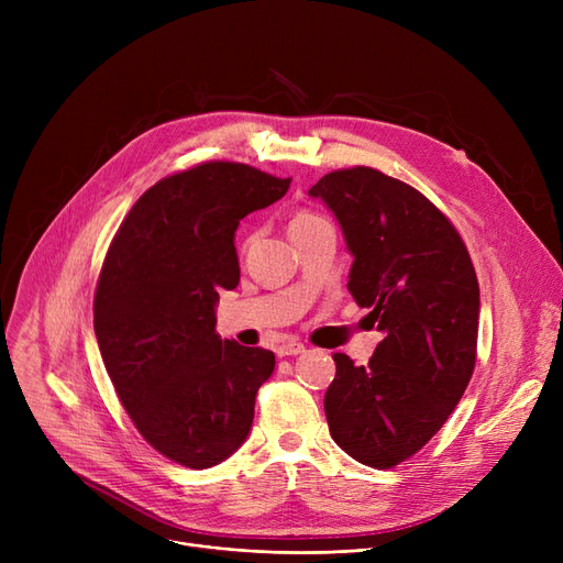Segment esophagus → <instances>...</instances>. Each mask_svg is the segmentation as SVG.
Segmentation results:
<instances>
[{
    "label": "esophagus",
    "instance_id": "obj_1",
    "mask_svg": "<svg viewBox=\"0 0 563 563\" xmlns=\"http://www.w3.org/2000/svg\"><path fill=\"white\" fill-rule=\"evenodd\" d=\"M303 351H306V346L301 342H297V340L280 342L278 349H276V353H278L280 358H285V356H299V353H303Z\"/></svg>",
    "mask_w": 563,
    "mask_h": 563
}]
</instances>
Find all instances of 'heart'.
<instances>
[{"instance_id": "1", "label": "heart", "mask_w": 563, "mask_h": 563, "mask_svg": "<svg viewBox=\"0 0 563 563\" xmlns=\"http://www.w3.org/2000/svg\"><path fill=\"white\" fill-rule=\"evenodd\" d=\"M327 225H331V223L323 219L321 214H317L312 210H299V212H294V217L289 221V234L294 236V234L310 232L314 228H327ZM253 240H255V234H246L244 236V240H242V253H246L251 249Z\"/></svg>"}]
</instances>
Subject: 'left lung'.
<instances>
[{"label": "left lung", "instance_id": "1", "mask_svg": "<svg viewBox=\"0 0 563 563\" xmlns=\"http://www.w3.org/2000/svg\"><path fill=\"white\" fill-rule=\"evenodd\" d=\"M308 194L335 214L353 255L346 287L383 333L367 365L333 353L329 429L351 459L395 467L448 422L475 372V266L427 196L376 168L333 170Z\"/></svg>", "mask_w": 563, "mask_h": 563}]
</instances>
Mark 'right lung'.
<instances>
[{"mask_svg":"<svg viewBox=\"0 0 563 563\" xmlns=\"http://www.w3.org/2000/svg\"><path fill=\"white\" fill-rule=\"evenodd\" d=\"M289 183L236 162L168 175L134 202L107 251L93 299L107 374L139 433L185 467L242 448L274 372V351L217 335L214 308L240 283L236 225Z\"/></svg>","mask_w":563,"mask_h":563,"instance_id":"right-lung-1","label":"right lung"}]
</instances>
